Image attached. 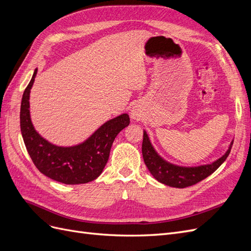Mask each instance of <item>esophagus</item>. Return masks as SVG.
Returning <instances> with one entry per match:
<instances>
[{
    "label": "esophagus",
    "mask_w": 251,
    "mask_h": 251,
    "mask_svg": "<svg viewBox=\"0 0 251 251\" xmlns=\"http://www.w3.org/2000/svg\"><path fill=\"white\" fill-rule=\"evenodd\" d=\"M131 117H132L133 119H136V120L140 119V117H141L140 111H139L137 108H133V109L131 110Z\"/></svg>",
    "instance_id": "1"
}]
</instances>
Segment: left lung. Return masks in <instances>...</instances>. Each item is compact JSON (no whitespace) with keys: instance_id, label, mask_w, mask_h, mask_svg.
<instances>
[{"instance_id":"obj_1","label":"left lung","mask_w":251,"mask_h":251,"mask_svg":"<svg viewBox=\"0 0 251 251\" xmlns=\"http://www.w3.org/2000/svg\"><path fill=\"white\" fill-rule=\"evenodd\" d=\"M232 143L233 141H231L226 153L215 162L206 165L197 166V168H183V166L174 165L163 160L156 153L154 148L151 147L149 136L144 131L142 141V156L144 163H146L150 173L153 175L156 180L172 187L184 188L198 183V182L207 178L209 175L214 173L226 160V158L228 157Z\"/></svg>"}]
</instances>
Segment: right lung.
I'll list each match as a JSON object with an SVG mask.
<instances>
[{
  "label": "right lung",
  "instance_id": "right-lung-1",
  "mask_svg": "<svg viewBox=\"0 0 251 251\" xmlns=\"http://www.w3.org/2000/svg\"><path fill=\"white\" fill-rule=\"evenodd\" d=\"M37 69L24 91L21 103V132L30 158L45 176L65 184H83L101 174L108 162L111 147L120 131L130 124L123 114L102 125L89 139L78 146L63 148L51 144L37 134L30 119L29 94Z\"/></svg>",
  "mask_w": 251,
  "mask_h": 251
}]
</instances>
